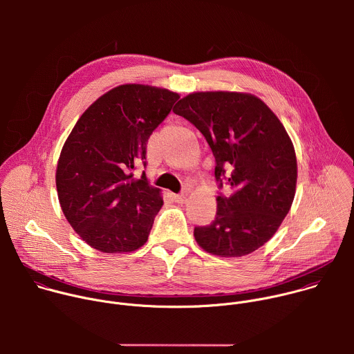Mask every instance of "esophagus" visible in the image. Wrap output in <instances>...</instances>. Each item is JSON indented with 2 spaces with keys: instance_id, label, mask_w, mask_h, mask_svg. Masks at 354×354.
<instances>
[{
  "instance_id": "esophagus-1",
  "label": "esophagus",
  "mask_w": 354,
  "mask_h": 354,
  "mask_svg": "<svg viewBox=\"0 0 354 354\" xmlns=\"http://www.w3.org/2000/svg\"><path fill=\"white\" fill-rule=\"evenodd\" d=\"M187 197V193L183 192V193H179V194H174V200L176 201V203H183V201L186 200Z\"/></svg>"
}]
</instances>
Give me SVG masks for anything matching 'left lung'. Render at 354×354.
<instances>
[{
	"mask_svg": "<svg viewBox=\"0 0 354 354\" xmlns=\"http://www.w3.org/2000/svg\"><path fill=\"white\" fill-rule=\"evenodd\" d=\"M174 112L205 136L216 158V179L232 193L217 196L210 225L194 227L209 254L239 258L265 245L292 205L297 185L294 145L284 126L258 96L243 92H193Z\"/></svg>",
	"mask_w": 354,
	"mask_h": 354,
	"instance_id": "1",
	"label": "left lung"
}]
</instances>
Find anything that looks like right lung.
<instances>
[{
  "instance_id": "1",
  "label": "right lung",
  "mask_w": 354,
  "mask_h": 354,
  "mask_svg": "<svg viewBox=\"0 0 354 354\" xmlns=\"http://www.w3.org/2000/svg\"><path fill=\"white\" fill-rule=\"evenodd\" d=\"M179 93L141 84L119 85L97 97L66 140L56 186L62 210L74 231L104 254L142 246L164 205L145 167L147 141L169 115Z\"/></svg>"
}]
</instances>
